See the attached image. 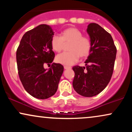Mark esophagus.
Segmentation results:
<instances>
[{"label":"esophagus","mask_w":132,"mask_h":132,"mask_svg":"<svg viewBox=\"0 0 132 132\" xmlns=\"http://www.w3.org/2000/svg\"><path fill=\"white\" fill-rule=\"evenodd\" d=\"M64 68L65 69H71V66H64Z\"/></svg>","instance_id":"34e87169"}]
</instances>
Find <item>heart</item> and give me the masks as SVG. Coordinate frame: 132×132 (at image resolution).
Masks as SVG:
<instances>
[{
  "label": "heart",
  "mask_w": 132,
  "mask_h": 132,
  "mask_svg": "<svg viewBox=\"0 0 132 132\" xmlns=\"http://www.w3.org/2000/svg\"><path fill=\"white\" fill-rule=\"evenodd\" d=\"M70 42L68 46L69 51L58 54L56 61L63 65L71 66L78 61L80 57H86L90 53L91 42L89 38L83 37L80 30L73 27L63 30L60 37L53 36L51 41L52 49L56 52H60L64 46V43Z\"/></svg>",
  "instance_id": "1"
}]
</instances>
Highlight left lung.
<instances>
[{"label": "left lung", "mask_w": 132, "mask_h": 132, "mask_svg": "<svg viewBox=\"0 0 132 132\" xmlns=\"http://www.w3.org/2000/svg\"><path fill=\"white\" fill-rule=\"evenodd\" d=\"M87 32L91 49L85 61L86 67L75 66L72 86L82 96L99 94L109 84L113 74L117 48L110 33L95 23H89Z\"/></svg>", "instance_id": "obj_1"}]
</instances>
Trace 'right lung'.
<instances>
[{
  "label": "right lung",
  "mask_w": 132,
  "mask_h": 132,
  "mask_svg": "<svg viewBox=\"0 0 132 132\" xmlns=\"http://www.w3.org/2000/svg\"><path fill=\"white\" fill-rule=\"evenodd\" d=\"M53 35L51 27L42 24L23 35L16 50L20 79L26 91L39 99H48L56 93L64 71L59 63H53L48 69L44 68L52 63L55 56L51 45Z\"/></svg>",
  "instance_id": "1"
}]
</instances>
